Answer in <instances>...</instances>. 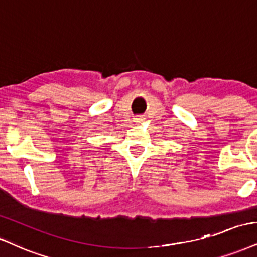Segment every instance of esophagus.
I'll use <instances>...</instances> for the list:
<instances>
[{
    "label": "esophagus",
    "mask_w": 257,
    "mask_h": 257,
    "mask_svg": "<svg viewBox=\"0 0 257 257\" xmlns=\"http://www.w3.org/2000/svg\"><path fill=\"white\" fill-rule=\"evenodd\" d=\"M145 120V118H144V115H137L136 116V118L134 119V121L136 122V123H142Z\"/></svg>",
    "instance_id": "obj_1"
}]
</instances>
